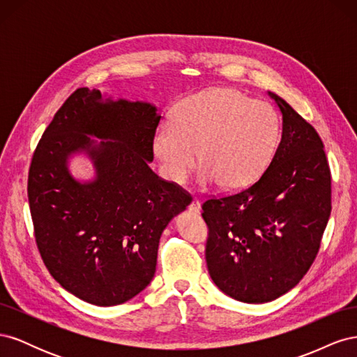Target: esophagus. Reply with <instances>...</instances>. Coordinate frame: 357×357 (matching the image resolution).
Returning <instances> with one entry per match:
<instances>
[{
    "mask_svg": "<svg viewBox=\"0 0 357 357\" xmlns=\"http://www.w3.org/2000/svg\"><path fill=\"white\" fill-rule=\"evenodd\" d=\"M189 211L193 214H198L201 211V202L197 198H193L192 202L189 204Z\"/></svg>",
    "mask_w": 357,
    "mask_h": 357,
    "instance_id": "1",
    "label": "esophagus"
}]
</instances>
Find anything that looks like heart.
<instances>
[{
  "label": "heart",
  "instance_id": "b5f03b06",
  "mask_svg": "<svg viewBox=\"0 0 357 357\" xmlns=\"http://www.w3.org/2000/svg\"><path fill=\"white\" fill-rule=\"evenodd\" d=\"M282 138L277 112L264 101L226 88L192 95L162 125L153 150L167 178L185 181L199 162L201 185L248 188L271 164Z\"/></svg>",
  "mask_w": 357,
  "mask_h": 357
}]
</instances>
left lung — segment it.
I'll return each mask as SVG.
<instances>
[{"label": "left lung", "mask_w": 357, "mask_h": 357, "mask_svg": "<svg viewBox=\"0 0 357 357\" xmlns=\"http://www.w3.org/2000/svg\"><path fill=\"white\" fill-rule=\"evenodd\" d=\"M283 114L277 153L240 192L208 198L205 261L223 294L261 304L295 287L319 253L331 215V169L317 131L278 95Z\"/></svg>", "instance_id": "obj_1"}]
</instances>
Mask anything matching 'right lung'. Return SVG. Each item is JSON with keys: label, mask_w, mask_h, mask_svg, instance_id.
I'll list each match as a JSON object with an SVG mask.
<instances>
[{"label": "right lung", "mask_w": 357, "mask_h": 357, "mask_svg": "<svg viewBox=\"0 0 357 357\" xmlns=\"http://www.w3.org/2000/svg\"><path fill=\"white\" fill-rule=\"evenodd\" d=\"M159 121L152 104L102 101L100 91L79 88L32 155L28 201L38 252L52 277L89 304H123L146 289L162 232L192 201L149 167ZM88 135L111 142L93 145ZM75 151L94 160L93 182L69 176Z\"/></svg>", "instance_id": "add662e5"}]
</instances>
